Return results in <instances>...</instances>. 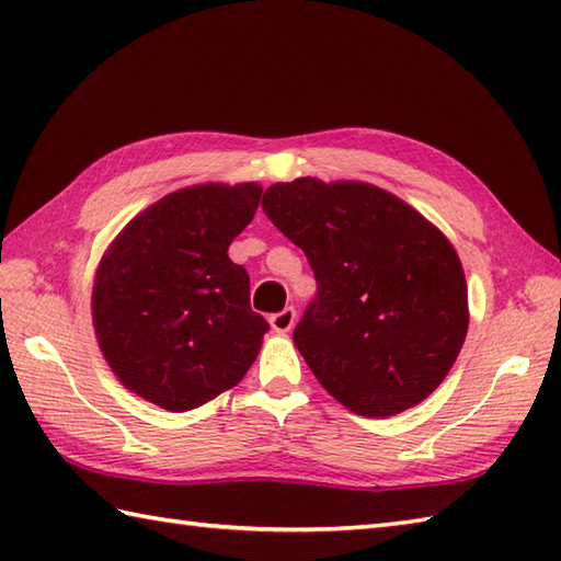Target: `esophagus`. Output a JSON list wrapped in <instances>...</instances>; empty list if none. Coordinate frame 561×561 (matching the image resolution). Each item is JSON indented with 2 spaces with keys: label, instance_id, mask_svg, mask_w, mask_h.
Returning a JSON list of instances; mask_svg holds the SVG:
<instances>
[{
  "label": "esophagus",
  "instance_id": "esophagus-1",
  "mask_svg": "<svg viewBox=\"0 0 561 561\" xmlns=\"http://www.w3.org/2000/svg\"><path fill=\"white\" fill-rule=\"evenodd\" d=\"M296 323V311L294 308H284V311L270 316V325L274 332H279V335H284V332H289Z\"/></svg>",
  "mask_w": 561,
  "mask_h": 561
}]
</instances>
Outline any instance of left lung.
<instances>
[{
    "instance_id": "8db88e82",
    "label": "left lung",
    "mask_w": 561,
    "mask_h": 561,
    "mask_svg": "<svg viewBox=\"0 0 561 561\" xmlns=\"http://www.w3.org/2000/svg\"><path fill=\"white\" fill-rule=\"evenodd\" d=\"M262 209L316 274L318 294L294 344L320 386L376 420L432 396L470 323L448 238L408 202L359 181L274 183Z\"/></svg>"
}]
</instances>
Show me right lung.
I'll use <instances>...</instances> for the list:
<instances>
[{
	"label": "right lung",
	"instance_id": "obj_1",
	"mask_svg": "<svg viewBox=\"0 0 561 561\" xmlns=\"http://www.w3.org/2000/svg\"><path fill=\"white\" fill-rule=\"evenodd\" d=\"M257 183L190 185L153 202L105 250L91 294L99 347L135 396L195 410L241 383L267 320L229 245L253 221Z\"/></svg>",
	"mask_w": 561,
	"mask_h": 561
}]
</instances>
